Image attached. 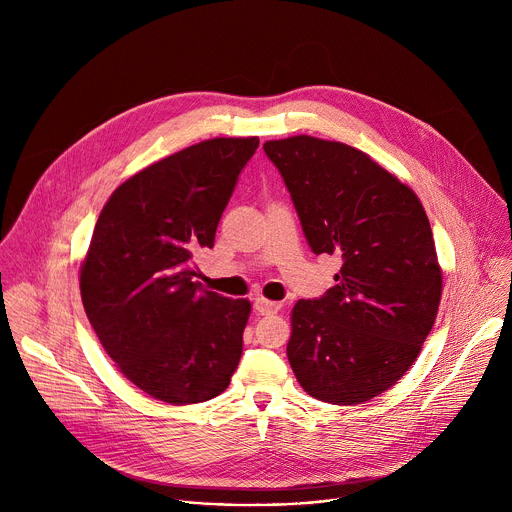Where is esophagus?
<instances>
[{
    "instance_id": "1",
    "label": "esophagus",
    "mask_w": 512,
    "mask_h": 512,
    "mask_svg": "<svg viewBox=\"0 0 512 512\" xmlns=\"http://www.w3.org/2000/svg\"><path fill=\"white\" fill-rule=\"evenodd\" d=\"M279 310H281V302H271V300H265V298L255 300V312L259 316H271V314H277Z\"/></svg>"
}]
</instances>
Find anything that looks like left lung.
Segmentation results:
<instances>
[{
	"instance_id": "obj_1",
	"label": "left lung",
	"mask_w": 512,
	"mask_h": 512,
	"mask_svg": "<svg viewBox=\"0 0 512 512\" xmlns=\"http://www.w3.org/2000/svg\"><path fill=\"white\" fill-rule=\"evenodd\" d=\"M316 255H340L336 285L291 310L287 358L308 395L358 405L415 362L442 300V267L417 194L369 154L294 135L263 143Z\"/></svg>"
}]
</instances>
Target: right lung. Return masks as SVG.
Here are the masks:
<instances>
[{"mask_svg": "<svg viewBox=\"0 0 512 512\" xmlns=\"http://www.w3.org/2000/svg\"><path fill=\"white\" fill-rule=\"evenodd\" d=\"M259 137H214L139 170L105 202L81 263L87 318L119 373L170 405L221 395L243 352L249 300L202 289L214 233Z\"/></svg>", "mask_w": 512, "mask_h": 512, "instance_id": "1", "label": "right lung"}]
</instances>
